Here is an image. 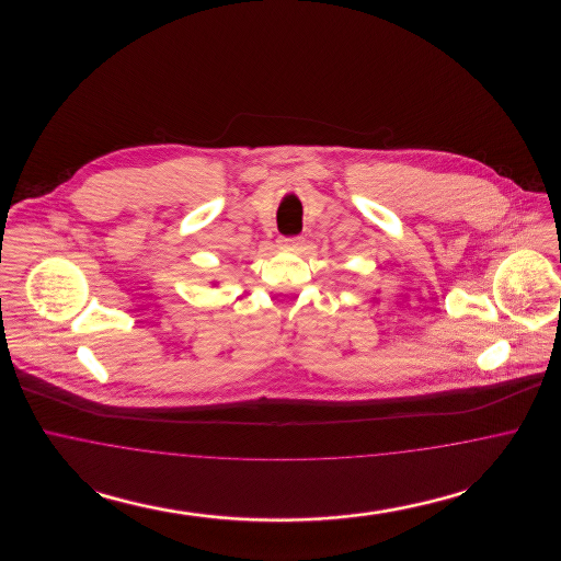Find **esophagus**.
<instances>
[{"label": "esophagus", "instance_id": "esophagus-1", "mask_svg": "<svg viewBox=\"0 0 561 561\" xmlns=\"http://www.w3.org/2000/svg\"><path fill=\"white\" fill-rule=\"evenodd\" d=\"M305 243V240L300 238V236H294V238H282V248H286V250H296V248H300Z\"/></svg>", "mask_w": 561, "mask_h": 561}]
</instances>
